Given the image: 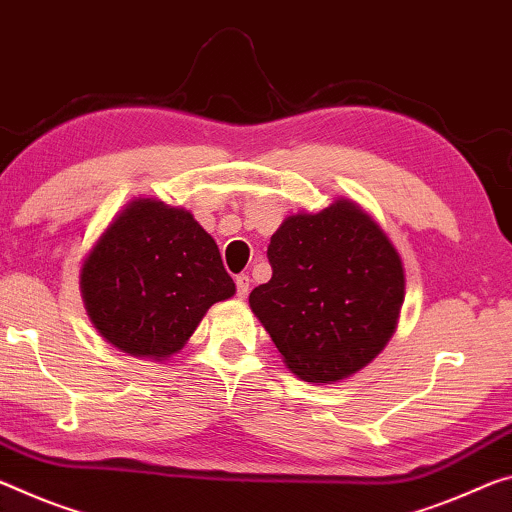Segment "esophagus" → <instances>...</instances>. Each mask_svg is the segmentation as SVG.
I'll use <instances>...</instances> for the list:
<instances>
[{
  "label": "esophagus",
  "instance_id": "1",
  "mask_svg": "<svg viewBox=\"0 0 512 512\" xmlns=\"http://www.w3.org/2000/svg\"><path fill=\"white\" fill-rule=\"evenodd\" d=\"M248 291H250V278H248V275L246 273L237 275V294H239V298H246Z\"/></svg>",
  "mask_w": 512,
  "mask_h": 512
}]
</instances>
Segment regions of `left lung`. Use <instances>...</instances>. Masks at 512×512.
I'll list each match as a JSON object with an SVG mask.
<instances>
[{
  "instance_id": "obj_1",
  "label": "left lung",
  "mask_w": 512,
  "mask_h": 512,
  "mask_svg": "<svg viewBox=\"0 0 512 512\" xmlns=\"http://www.w3.org/2000/svg\"><path fill=\"white\" fill-rule=\"evenodd\" d=\"M273 275L248 303L287 369L339 383L383 353L405 298L399 250L358 202L287 216L269 243Z\"/></svg>"
}]
</instances>
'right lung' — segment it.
Here are the masks:
<instances>
[{
    "instance_id": "right-lung-1",
    "label": "right lung",
    "mask_w": 512,
    "mask_h": 512,
    "mask_svg": "<svg viewBox=\"0 0 512 512\" xmlns=\"http://www.w3.org/2000/svg\"><path fill=\"white\" fill-rule=\"evenodd\" d=\"M79 289L95 330L152 362L180 353L209 307L237 291L193 214L154 198L113 216L81 262Z\"/></svg>"
}]
</instances>
